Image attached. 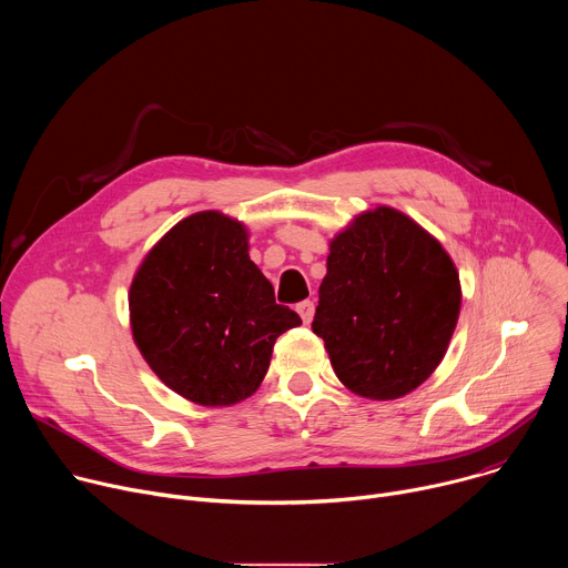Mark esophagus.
<instances>
[{
    "instance_id": "34e87169",
    "label": "esophagus",
    "mask_w": 568,
    "mask_h": 568,
    "mask_svg": "<svg viewBox=\"0 0 568 568\" xmlns=\"http://www.w3.org/2000/svg\"><path fill=\"white\" fill-rule=\"evenodd\" d=\"M296 312L301 314L303 323H310L312 316H314V303H312V301H301V303L296 305Z\"/></svg>"
}]
</instances>
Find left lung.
I'll list each match as a JSON object with an SVG mask.
<instances>
[{
	"instance_id": "left-lung-1",
	"label": "left lung",
	"mask_w": 568,
	"mask_h": 568,
	"mask_svg": "<svg viewBox=\"0 0 568 568\" xmlns=\"http://www.w3.org/2000/svg\"><path fill=\"white\" fill-rule=\"evenodd\" d=\"M460 296L440 242L402 211L375 206L331 240L312 333L346 388L397 399L443 362Z\"/></svg>"
}]
</instances>
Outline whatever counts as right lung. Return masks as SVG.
Wrapping results in <instances>:
<instances>
[{
    "label": "right lung",
    "mask_w": 568,
    "mask_h": 568,
    "mask_svg": "<svg viewBox=\"0 0 568 568\" xmlns=\"http://www.w3.org/2000/svg\"><path fill=\"white\" fill-rule=\"evenodd\" d=\"M134 344L152 373L204 407L254 395L276 339L301 326L250 258L247 226L200 211L141 261L128 294Z\"/></svg>",
    "instance_id": "1"
}]
</instances>
